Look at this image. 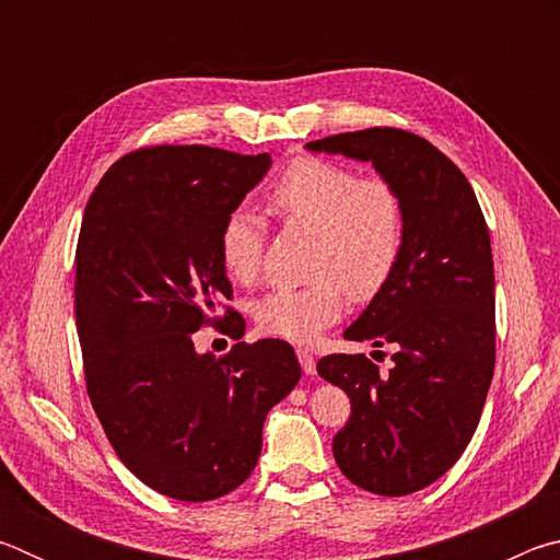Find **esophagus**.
I'll use <instances>...</instances> for the list:
<instances>
[{
  "mask_svg": "<svg viewBox=\"0 0 560 560\" xmlns=\"http://www.w3.org/2000/svg\"><path fill=\"white\" fill-rule=\"evenodd\" d=\"M296 355H299V363L303 368V373L314 375L316 373V358H314V353H311V350H306V348H299Z\"/></svg>",
  "mask_w": 560,
  "mask_h": 560,
  "instance_id": "obj_1",
  "label": "esophagus"
}]
</instances>
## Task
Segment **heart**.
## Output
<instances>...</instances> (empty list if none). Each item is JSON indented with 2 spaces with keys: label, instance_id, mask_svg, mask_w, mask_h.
Listing matches in <instances>:
<instances>
[{
  "label": "heart",
  "instance_id": "1",
  "mask_svg": "<svg viewBox=\"0 0 560 560\" xmlns=\"http://www.w3.org/2000/svg\"><path fill=\"white\" fill-rule=\"evenodd\" d=\"M269 210L287 226L314 232L311 273L301 287L261 296L254 318L261 334L311 343L343 314L346 291L371 299L385 287L405 252L407 210L385 179H360L355 170L318 158L293 160L269 192ZM220 259L236 283L259 279L264 226L249 210L222 222Z\"/></svg>",
  "mask_w": 560,
  "mask_h": 560
}]
</instances>
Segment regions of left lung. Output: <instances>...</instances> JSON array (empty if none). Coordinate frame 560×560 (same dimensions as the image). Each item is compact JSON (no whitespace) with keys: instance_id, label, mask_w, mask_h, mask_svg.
Wrapping results in <instances>:
<instances>
[{"instance_id":"obj_1","label":"left lung","mask_w":560,"mask_h":560,"mask_svg":"<svg viewBox=\"0 0 560 560\" xmlns=\"http://www.w3.org/2000/svg\"><path fill=\"white\" fill-rule=\"evenodd\" d=\"M314 153L371 163L400 192L405 252L393 277L346 328L390 343V373L371 358L326 355L316 371L350 397L334 457L355 487L405 497L438 481L467 450L494 375V261L471 185L428 140L397 128L340 132Z\"/></svg>"}]
</instances>
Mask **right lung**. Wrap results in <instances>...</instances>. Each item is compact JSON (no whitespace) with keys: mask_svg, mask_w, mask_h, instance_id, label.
<instances>
[{"mask_svg":"<svg viewBox=\"0 0 560 560\" xmlns=\"http://www.w3.org/2000/svg\"><path fill=\"white\" fill-rule=\"evenodd\" d=\"M271 167L269 153L136 150L93 189L75 246V328L86 390L120 462L179 501L230 494L257 467L269 410L301 377L287 340L214 358L192 334L232 299L220 230ZM224 334L244 320L226 308Z\"/></svg>","mask_w":560,"mask_h":560,"instance_id":"right-lung-1","label":"right lung"}]
</instances>
